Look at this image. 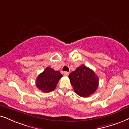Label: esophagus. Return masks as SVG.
Listing matches in <instances>:
<instances>
[{"instance_id":"34e87169","label":"esophagus","mask_w":129,"mask_h":129,"mask_svg":"<svg viewBox=\"0 0 129 129\" xmlns=\"http://www.w3.org/2000/svg\"><path fill=\"white\" fill-rule=\"evenodd\" d=\"M63 76H68V75H69V72H67V71H64V72L63 73Z\"/></svg>"}]
</instances>
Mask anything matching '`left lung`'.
Masks as SVG:
<instances>
[{"instance_id":"8db88e82","label":"left lung","mask_w":129,"mask_h":129,"mask_svg":"<svg viewBox=\"0 0 129 129\" xmlns=\"http://www.w3.org/2000/svg\"><path fill=\"white\" fill-rule=\"evenodd\" d=\"M74 92L81 97H89L96 90L99 78L89 68L81 65L68 76Z\"/></svg>"}]
</instances>
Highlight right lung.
Segmentation results:
<instances>
[{
	"mask_svg": "<svg viewBox=\"0 0 129 129\" xmlns=\"http://www.w3.org/2000/svg\"><path fill=\"white\" fill-rule=\"evenodd\" d=\"M62 77L59 71H55L50 67H47L43 72L37 77L36 85L38 89L45 93L54 90L58 81Z\"/></svg>",
	"mask_w": 129,
	"mask_h": 129,
	"instance_id": "right-lung-1",
	"label": "right lung"
}]
</instances>
